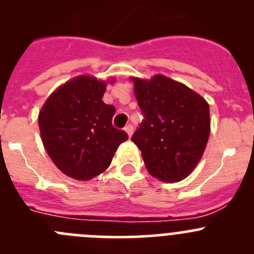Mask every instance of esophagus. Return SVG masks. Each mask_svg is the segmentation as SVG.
<instances>
[{"label":"esophagus","instance_id":"1","mask_svg":"<svg viewBox=\"0 0 254 254\" xmlns=\"http://www.w3.org/2000/svg\"><path fill=\"white\" fill-rule=\"evenodd\" d=\"M124 130H125V132L127 134V136L131 137V135H132V127H131V125H127V127H124Z\"/></svg>","mask_w":254,"mask_h":254}]
</instances>
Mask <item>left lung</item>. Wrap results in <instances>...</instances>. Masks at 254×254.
Masks as SVG:
<instances>
[{
  "label": "left lung",
  "mask_w": 254,
  "mask_h": 254,
  "mask_svg": "<svg viewBox=\"0 0 254 254\" xmlns=\"http://www.w3.org/2000/svg\"><path fill=\"white\" fill-rule=\"evenodd\" d=\"M145 120L131 141L151 176L165 183L187 178L200 161L210 135V109L203 97L165 75L130 77Z\"/></svg>",
  "instance_id": "left-lung-1"
}]
</instances>
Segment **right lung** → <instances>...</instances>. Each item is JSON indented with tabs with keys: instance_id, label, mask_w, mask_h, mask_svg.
I'll return each mask as SVG.
<instances>
[{
	"instance_id": "right-lung-1",
	"label": "right lung",
	"mask_w": 254,
	"mask_h": 254,
	"mask_svg": "<svg viewBox=\"0 0 254 254\" xmlns=\"http://www.w3.org/2000/svg\"><path fill=\"white\" fill-rule=\"evenodd\" d=\"M111 77L79 75L59 86L38 115L40 136L56 167L77 181L103 173L127 134L113 127L115 108L102 98Z\"/></svg>"
}]
</instances>
